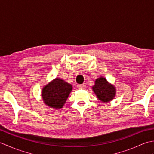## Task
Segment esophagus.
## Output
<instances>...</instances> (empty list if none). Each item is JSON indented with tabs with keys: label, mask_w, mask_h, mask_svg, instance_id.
I'll list each match as a JSON object with an SVG mask.
<instances>
[{
	"label": "esophagus",
	"mask_w": 154,
	"mask_h": 154,
	"mask_svg": "<svg viewBox=\"0 0 154 154\" xmlns=\"http://www.w3.org/2000/svg\"><path fill=\"white\" fill-rule=\"evenodd\" d=\"M77 87L79 88V89H85V88L86 87V85L85 84H81V85H78Z\"/></svg>",
	"instance_id": "obj_1"
}]
</instances>
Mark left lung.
Segmentation results:
<instances>
[{
    "label": "left lung",
    "instance_id": "1",
    "mask_svg": "<svg viewBox=\"0 0 154 154\" xmlns=\"http://www.w3.org/2000/svg\"><path fill=\"white\" fill-rule=\"evenodd\" d=\"M92 89L99 100L103 103L110 102L116 95L115 87L108 82L103 77L95 80V84L92 87Z\"/></svg>",
    "mask_w": 154,
    "mask_h": 154
}]
</instances>
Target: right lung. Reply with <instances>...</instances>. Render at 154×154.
<instances>
[{
    "instance_id": "add662e5",
    "label": "right lung",
    "mask_w": 154,
    "mask_h": 154,
    "mask_svg": "<svg viewBox=\"0 0 154 154\" xmlns=\"http://www.w3.org/2000/svg\"><path fill=\"white\" fill-rule=\"evenodd\" d=\"M73 89L71 84L60 78H55L45 85L42 91L44 103L52 109H61L63 106Z\"/></svg>"
}]
</instances>
